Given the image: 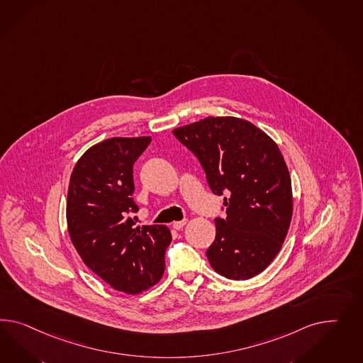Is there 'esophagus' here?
<instances>
[{"label": "esophagus", "mask_w": 363, "mask_h": 363, "mask_svg": "<svg viewBox=\"0 0 363 363\" xmlns=\"http://www.w3.org/2000/svg\"><path fill=\"white\" fill-rule=\"evenodd\" d=\"M186 219H184V220H177L173 223V228L174 230H182L184 228V225H186Z\"/></svg>", "instance_id": "obj_1"}]
</instances>
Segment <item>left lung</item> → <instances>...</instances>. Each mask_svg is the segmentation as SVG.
Returning a JSON list of instances; mask_svg holds the SVG:
<instances>
[{
	"label": "left lung",
	"instance_id": "1",
	"mask_svg": "<svg viewBox=\"0 0 363 363\" xmlns=\"http://www.w3.org/2000/svg\"><path fill=\"white\" fill-rule=\"evenodd\" d=\"M196 155L211 191L225 193V216L206 251L213 269L231 280L263 272L279 254L292 219V185L272 138L243 118H206L173 130Z\"/></svg>",
	"mask_w": 363,
	"mask_h": 363
}]
</instances>
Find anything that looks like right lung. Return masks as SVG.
I'll use <instances>...</instances> for the list:
<instances>
[{
  "label": "right lung",
  "instance_id": "obj_1",
  "mask_svg": "<svg viewBox=\"0 0 363 363\" xmlns=\"http://www.w3.org/2000/svg\"><path fill=\"white\" fill-rule=\"evenodd\" d=\"M152 138H112L89 147L69 178L67 227L84 264L113 289L141 294L165 271L167 225L135 227L133 165Z\"/></svg>",
  "mask_w": 363,
  "mask_h": 363
}]
</instances>
